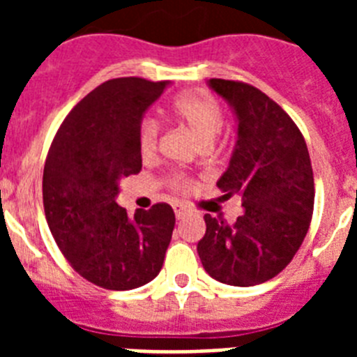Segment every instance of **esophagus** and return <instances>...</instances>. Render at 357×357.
Returning <instances> with one entry per match:
<instances>
[{
    "label": "esophagus",
    "instance_id": "1",
    "mask_svg": "<svg viewBox=\"0 0 357 357\" xmlns=\"http://www.w3.org/2000/svg\"><path fill=\"white\" fill-rule=\"evenodd\" d=\"M185 214H188V209H185L184 206H178V204H176V206H175V216H176V220H182V218H184Z\"/></svg>",
    "mask_w": 357,
    "mask_h": 357
}]
</instances>
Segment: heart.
Returning <instances> with one entry per match:
<instances>
[{"mask_svg":"<svg viewBox=\"0 0 357 357\" xmlns=\"http://www.w3.org/2000/svg\"><path fill=\"white\" fill-rule=\"evenodd\" d=\"M169 116L176 123H181L182 127L188 128L204 148L213 143V139L222 132L223 123H225V112H223L222 103L206 89H189L176 94L169 105ZM159 135L160 123L155 118L144 116L137 128V146H139V153L143 159H151L155 155ZM166 184L176 193H189L195 188L193 178L178 172L168 175Z\"/></svg>","mask_w":357,"mask_h":357,"instance_id":"obj_1","label":"heart"}]
</instances>
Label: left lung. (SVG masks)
Segmentation results:
<instances>
[{
  "instance_id": "left-lung-1",
  "label": "left lung",
  "mask_w": 357,
  "mask_h": 357,
  "mask_svg": "<svg viewBox=\"0 0 357 357\" xmlns=\"http://www.w3.org/2000/svg\"><path fill=\"white\" fill-rule=\"evenodd\" d=\"M238 116V146L218 181L223 198L241 197L234 223L206 214L200 261L213 279L255 286L279 275L307 234L314 207V178L304 135L279 103L257 87L211 78Z\"/></svg>"
}]
</instances>
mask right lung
Listing matches in <instances>:
<instances>
[{"label":"right lung","instance_id":"1","mask_svg":"<svg viewBox=\"0 0 357 357\" xmlns=\"http://www.w3.org/2000/svg\"><path fill=\"white\" fill-rule=\"evenodd\" d=\"M168 82H103L73 107L56 130L43 175L44 214L78 275L105 289L155 279L175 229L168 204L134 216L116 204L118 181L141 172L137 128Z\"/></svg>","mask_w":357,"mask_h":357}]
</instances>
